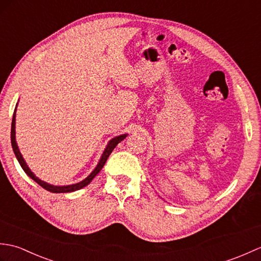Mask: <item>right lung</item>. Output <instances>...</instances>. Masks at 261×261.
I'll return each instance as SVG.
<instances>
[{
    "label": "right lung",
    "instance_id": "obj_1",
    "mask_svg": "<svg viewBox=\"0 0 261 261\" xmlns=\"http://www.w3.org/2000/svg\"><path fill=\"white\" fill-rule=\"evenodd\" d=\"M16 107H18V103H16L15 105V109H14V113H13V118H12V125H11V145H12V148H13V151H14V154L16 159H18V162L20 164V166L22 167V169L24 170V173L30 177V178H32L33 180H35L36 182H38L39 185H40L41 187L45 188V190L51 192V193H70V192H75V191H79L81 190V188L87 186L90 182L93 180L94 177H95L99 171H101V169L103 168V166L105 165V163H107V160L109 158V156L111 154V152L113 151V149L118 146V143L121 142L123 139H125V137L127 136L126 134L124 135H120L118 137H114L111 139L109 142L107 147H105L104 151L102 153L101 158H99L98 163L96 165V167L93 169L92 173L88 175L85 179L81 180L80 182H76V184H71V185H64V186H58V185H53V184H49V182L45 181V180H41L39 177H37L35 174L32 173L31 169L29 168V166L27 165L24 158L22 157V153L20 152L19 150V147H18V143H16V140H15V113H16Z\"/></svg>",
    "mask_w": 261,
    "mask_h": 261
}]
</instances>
